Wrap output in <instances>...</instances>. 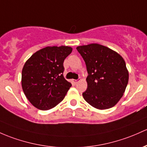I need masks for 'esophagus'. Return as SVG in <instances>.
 <instances>
[{"instance_id":"1","label":"esophagus","mask_w":147,"mask_h":147,"mask_svg":"<svg viewBox=\"0 0 147 147\" xmlns=\"http://www.w3.org/2000/svg\"><path fill=\"white\" fill-rule=\"evenodd\" d=\"M79 81H80V80H72V82H73V83L75 84H77V82H78Z\"/></svg>"}]
</instances>
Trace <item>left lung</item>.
Here are the masks:
<instances>
[{"label": "left lung", "instance_id": "8db88e82", "mask_svg": "<svg viewBox=\"0 0 147 147\" xmlns=\"http://www.w3.org/2000/svg\"><path fill=\"white\" fill-rule=\"evenodd\" d=\"M86 65L87 89L82 93L93 107H114L123 96L128 82V72L123 59L109 48L98 44L77 47Z\"/></svg>", "mask_w": 147, "mask_h": 147}]
</instances>
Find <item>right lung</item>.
Returning a JSON list of instances; mask_svg holds the SVG:
<instances>
[{
  "label": "right lung",
  "instance_id": "add662e5",
  "mask_svg": "<svg viewBox=\"0 0 147 147\" xmlns=\"http://www.w3.org/2000/svg\"><path fill=\"white\" fill-rule=\"evenodd\" d=\"M72 50L67 46L47 47L33 54L25 63L22 88L34 107L47 110L63 100L72 86L63 77V62Z\"/></svg>",
  "mask_w": 147,
  "mask_h": 147
}]
</instances>
